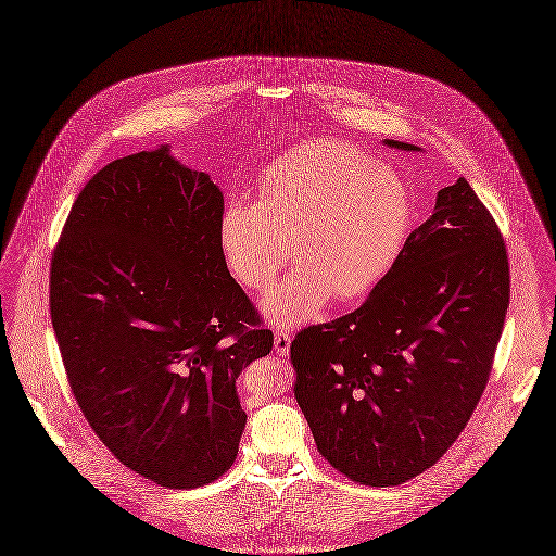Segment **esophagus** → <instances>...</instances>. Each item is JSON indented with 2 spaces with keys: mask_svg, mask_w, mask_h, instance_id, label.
<instances>
[{
  "mask_svg": "<svg viewBox=\"0 0 556 556\" xmlns=\"http://www.w3.org/2000/svg\"><path fill=\"white\" fill-rule=\"evenodd\" d=\"M290 344H292V339H290V334L288 332H275V351L279 353V355H286L288 351H290Z\"/></svg>",
  "mask_w": 556,
  "mask_h": 556,
  "instance_id": "obj_1",
  "label": "esophagus"
}]
</instances>
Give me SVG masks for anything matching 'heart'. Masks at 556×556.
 Segmentation results:
<instances>
[{
  "label": "heart",
  "instance_id": "b5f03b06",
  "mask_svg": "<svg viewBox=\"0 0 556 556\" xmlns=\"http://www.w3.org/2000/svg\"><path fill=\"white\" fill-rule=\"evenodd\" d=\"M413 197L397 173L334 139L299 146L262 175L256 203H228L217 243L237 281L268 290L290 257L296 268L262 300L277 328L315 319L330 299L370 294L402 256Z\"/></svg>",
  "mask_w": 556,
  "mask_h": 556
}]
</instances>
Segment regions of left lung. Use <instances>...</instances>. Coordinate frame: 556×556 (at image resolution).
Masks as SVG:
<instances>
[{
	"instance_id": "1",
	"label": "left lung",
	"mask_w": 556,
	"mask_h": 556,
	"mask_svg": "<svg viewBox=\"0 0 556 556\" xmlns=\"http://www.w3.org/2000/svg\"><path fill=\"white\" fill-rule=\"evenodd\" d=\"M508 304L504 237L459 177L359 308L292 342L294 395L317 451L368 486L428 470L470 421Z\"/></svg>"
}]
</instances>
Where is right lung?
<instances>
[{
  "mask_svg": "<svg viewBox=\"0 0 556 556\" xmlns=\"http://www.w3.org/2000/svg\"><path fill=\"white\" fill-rule=\"evenodd\" d=\"M224 197L169 146L78 194L50 262V317L86 421L165 489L217 480L239 451L245 366L273 349L217 243Z\"/></svg>",
  "mask_w": 556,
  "mask_h": 556,
  "instance_id": "1",
  "label": "right lung"
}]
</instances>
